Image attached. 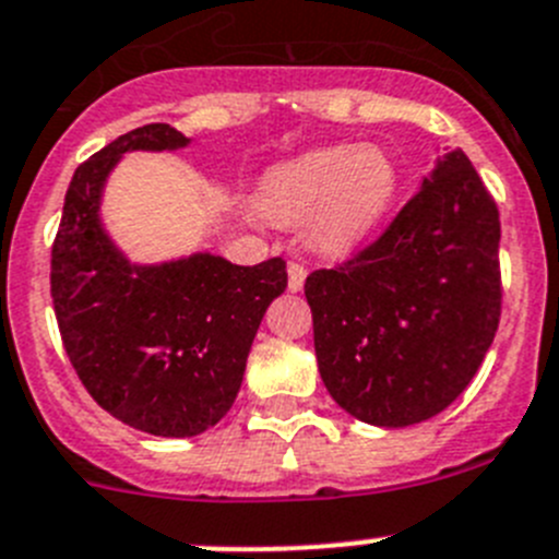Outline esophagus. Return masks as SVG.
<instances>
[{"label": "esophagus", "instance_id": "1", "mask_svg": "<svg viewBox=\"0 0 559 559\" xmlns=\"http://www.w3.org/2000/svg\"><path fill=\"white\" fill-rule=\"evenodd\" d=\"M307 280V269L301 263H288V288L290 290H301L305 288Z\"/></svg>", "mask_w": 559, "mask_h": 559}]
</instances>
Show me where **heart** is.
I'll return each instance as SVG.
<instances>
[{
    "label": "heart",
    "instance_id": "heart-1",
    "mask_svg": "<svg viewBox=\"0 0 559 559\" xmlns=\"http://www.w3.org/2000/svg\"><path fill=\"white\" fill-rule=\"evenodd\" d=\"M396 166L373 146H324L274 166L260 179L258 202L274 222L310 218L319 249L343 254L366 243L391 213Z\"/></svg>",
    "mask_w": 559,
    "mask_h": 559
}]
</instances>
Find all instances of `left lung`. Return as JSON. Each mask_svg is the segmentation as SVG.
I'll return each mask as SVG.
<instances>
[{
    "instance_id": "obj_1",
    "label": "left lung",
    "mask_w": 559,
    "mask_h": 559,
    "mask_svg": "<svg viewBox=\"0 0 559 559\" xmlns=\"http://www.w3.org/2000/svg\"><path fill=\"white\" fill-rule=\"evenodd\" d=\"M499 207L463 152L440 160L377 240L307 276L330 396L373 427H409L468 388L501 316Z\"/></svg>"
}]
</instances>
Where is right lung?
<instances>
[{
  "label": "right lung",
  "instance_id": "add662e5",
  "mask_svg": "<svg viewBox=\"0 0 559 559\" xmlns=\"http://www.w3.org/2000/svg\"><path fill=\"white\" fill-rule=\"evenodd\" d=\"M168 124L119 135L80 163L52 243V305L85 391L112 418L163 438H191L227 416L265 307L283 294V258L233 265L193 254L130 265L99 224L110 168L132 150H179Z\"/></svg>",
  "mask_w": 559,
  "mask_h": 559
}]
</instances>
